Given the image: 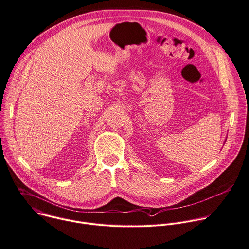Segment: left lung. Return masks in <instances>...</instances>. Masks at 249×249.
<instances>
[{"label":"left lung","mask_w":249,"mask_h":249,"mask_svg":"<svg viewBox=\"0 0 249 249\" xmlns=\"http://www.w3.org/2000/svg\"><path fill=\"white\" fill-rule=\"evenodd\" d=\"M226 140H227V139H226ZM224 143H225V142H224Z\"/></svg>","instance_id":"8db88e82"}]
</instances>
